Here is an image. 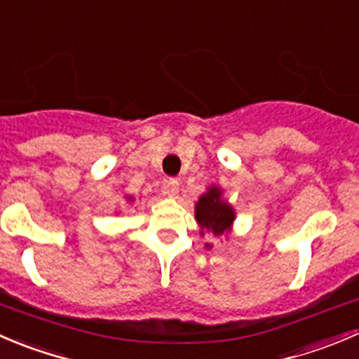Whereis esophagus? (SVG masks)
Returning a JSON list of instances; mask_svg holds the SVG:
<instances>
[{"mask_svg":"<svg viewBox=\"0 0 359 359\" xmlns=\"http://www.w3.org/2000/svg\"><path fill=\"white\" fill-rule=\"evenodd\" d=\"M178 191H180L178 180H168V181H165V183H164V194L168 195V197L176 198V197H178Z\"/></svg>","mask_w":359,"mask_h":359,"instance_id":"obj_1","label":"esophagus"}]
</instances>
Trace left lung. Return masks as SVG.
I'll return each instance as SVG.
<instances>
[{"mask_svg":"<svg viewBox=\"0 0 359 359\" xmlns=\"http://www.w3.org/2000/svg\"><path fill=\"white\" fill-rule=\"evenodd\" d=\"M195 219L201 226V237L211 233L215 237L230 236L236 219V209L223 197V188L211 184L195 202ZM205 250H211L212 244L205 243Z\"/></svg>","mask_w":359,"mask_h":359,"instance_id":"obj_1","label":"left lung"}]
</instances>
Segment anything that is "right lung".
<instances>
[{
    "label": "right lung",
    "mask_w": 359,
    "mask_h": 359,
    "mask_svg": "<svg viewBox=\"0 0 359 359\" xmlns=\"http://www.w3.org/2000/svg\"><path fill=\"white\" fill-rule=\"evenodd\" d=\"M126 201H127V202H129V204H133V202H134V201H136V198H134V197H133V195H126Z\"/></svg>",
    "instance_id": "right-lung-1"
}]
</instances>
